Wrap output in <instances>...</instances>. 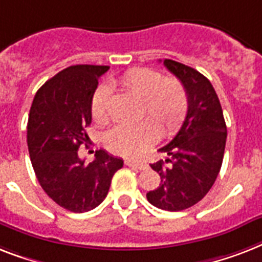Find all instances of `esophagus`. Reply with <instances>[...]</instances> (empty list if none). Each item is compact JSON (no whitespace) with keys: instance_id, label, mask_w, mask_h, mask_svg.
<instances>
[{"instance_id":"34e87169","label":"esophagus","mask_w":262,"mask_h":262,"mask_svg":"<svg viewBox=\"0 0 262 262\" xmlns=\"http://www.w3.org/2000/svg\"><path fill=\"white\" fill-rule=\"evenodd\" d=\"M125 165H127V166L135 167V169H139V170H144V169H147V164H144L143 161L125 160Z\"/></svg>"}]
</instances>
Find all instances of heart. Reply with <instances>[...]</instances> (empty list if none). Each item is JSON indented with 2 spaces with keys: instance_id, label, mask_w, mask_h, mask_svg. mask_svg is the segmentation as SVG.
<instances>
[{
  "instance_id": "1",
  "label": "heart",
  "mask_w": 262,
  "mask_h": 262,
  "mask_svg": "<svg viewBox=\"0 0 262 262\" xmlns=\"http://www.w3.org/2000/svg\"><path fill=\"white\" fill-rule=\"evenodd\" d=\"M116 83L143 100L142 115L148 116L138 123H121L106 134L105 144L111 151L134 156L158 138L160 127L170 135L183 123L188 111V95L177 78L166 77L157 70L135 68L121 74ZM111 89L101 85L92 100V115L97 123L108 121Z\"/></svg>"
}]
</instances>
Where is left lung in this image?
Wrapping results in <instances>:
<instances>
[{"instance_id": "obj_1", "label": "left lung", "mask_w": 262, "mask_h": 262, "mask_svg": "<svg viewBox=\"0 0 262 262\" xmlns=\"http://www.w3.org/2000/svg\"><path fill=\"white\" fill-rule=\"evenodd\" d=\"M164 64L185 88L188 112L177 135L160 148L166 160L150 165L161 184L146 198L157 208L173 212L194 206L214 185L223 162L227 127L216 92L202 73L171 59Z\"/></svg>"}]
</instances>
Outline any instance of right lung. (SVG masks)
Instances as JSON below:
<instances>
[{"label": "right lung", "mask_w": 262, "mask_h": 262, "mask_svg": "<svg viewBox=\"0 0 262 262\" xmlns=\"http://www.w3.org/2000/svg\"><path fill=\"white\" fill-rule=\"evenodd\" d=\"M110 66L75 64L64 69L36 92L29 110L27 143L37 181L46 193L72 212H86L106 198L123 160L97 150L91 164L78 148L89 143L92 100L98 78Z\"/></svg>", "instance_id": "add662e5"}]
</instances>
